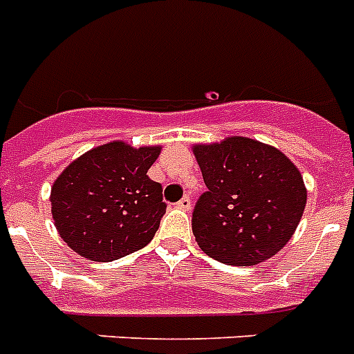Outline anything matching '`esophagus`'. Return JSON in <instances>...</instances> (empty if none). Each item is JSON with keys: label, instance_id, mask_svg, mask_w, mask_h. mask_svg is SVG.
Returning a JSON list of instances; mask_svg holds the SVG:
<instances>
[{"label": "esophagus", "instance_id": "34e87169", "mask_svg": "<svg viewBox=\"0 0 354 354\" xmlns=\"http://www.w3.org/2000/svg\"><path fill=\"white\" fill-rule=\"evenodd\" d=\"M191 205H192V202H191V198H189V196H183L182 200L176 203L178 209H182V211H189V209H191Z\"/></svg>", "mask_w": 354, "mask_h": 354}]
</instances>
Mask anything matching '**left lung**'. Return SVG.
Masks as SVG:
<instances>
[{
  "label": "left lung",
  "instance_id": "left-lung-1",
  "mask_svg": "<svg viewBox=\"0 0 354 354\" xmlns=\"http://www.w3.org/2000/svg\"><path fill=\"white\" fill-rule=\"evenodd\" d=\"M207 191L192 232L207 257L254 266L274 257L297 231L307 202L304 178L278 149L243 136L194 145Z\"/></svg>",
  "mask_w": 354,
  "mask_h": 354
}]
</instances>
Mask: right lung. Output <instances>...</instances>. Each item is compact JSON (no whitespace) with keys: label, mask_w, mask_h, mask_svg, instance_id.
<instances>
[{"label":"right lung","mask_w":354,"mask_h":354,"mask_svg":"<svg viewBox=\"0 0 354 354\" xmlns=\"http://www.w3.org/2000/svg\"><path fill=\"white\" fill-rule=\"evenodd\" d=\"M160 151L111 142L74 160L50 191L63 242L93 261L118 260L147 245L167 209L162 185L147 176Z\"/></svg>","instance_id":"right-lung-1"}]
</instances>
